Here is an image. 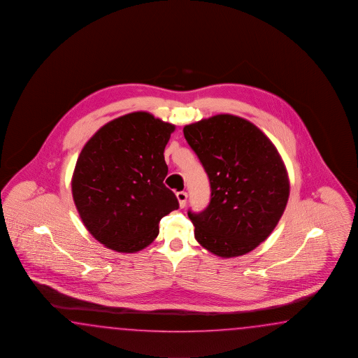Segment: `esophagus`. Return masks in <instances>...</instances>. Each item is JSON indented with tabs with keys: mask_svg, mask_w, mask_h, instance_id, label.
<instances>
[{
	"mask_svg": "<svg viewBox=\"0 0 358 358\" xmlns=\"http://www.w3.org/2000/svg\"><path fill=\"white\" fill-rule=\"evenodd\" d=\"M176 196H177V200H178V203H180V207H185V206H186V201H187V194H186L185 191H180V192L176 194Z\"/></svg>",
	"mask_w": 358,
	"mask_h": 358,
	"instance_id": "34e87169",
	"label": "esophagus"
}]
</instances>
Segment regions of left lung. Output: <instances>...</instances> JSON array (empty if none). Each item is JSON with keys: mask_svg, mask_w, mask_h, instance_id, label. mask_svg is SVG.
Listing matches in <instances>:
<instances>
[{"mask_svg": "<svg viewBox=\"0 0 358 358\" xmlns=\"http://www.w3.org/2000/svg\"><path fill=\"white\" fill-rule=\"evenodd\" d=\"M210 183V201L189 218L199 244L231 258L247 255L270 236L285 210L290 185L270 138L252 122L218 114L183 127Z\"/></svg>", "mask_w": 358, "mask_h": 358, "instance_id": "8db88e82", "label": "left lung"}]
</instances>
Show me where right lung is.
Returning <instances> with one entry per match:
<instances>
[{"instance_id": "add662e5", "label": "right lung", "mask_w": 358, "mask_h": 358, "mask_svg": "<svg viewBox=\"0 0 358 358\" xmlns=\"http://www.w3.org/2000/svg\"><path fill=\"white\" fill-rule=\"evenodd\" d=\"M175 126L135 111L111 120L80 151L72 178L74 204L88 232L105 247L136 253L159 234L160 220L178 209L164 149Z\"/></svg>"}]
</instances>
